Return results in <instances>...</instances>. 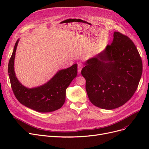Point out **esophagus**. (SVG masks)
<instances>
[{
    "mask_svg": "<svg viewBox=\"0 0 149 149\" xmlns=\"http://www.w3.org/2000/svg\"><path fill=\"white\" fill-rule=\"evenodd\" d=\"M82 68H83L82 63H78V72L80 73Z\"/></svg>",
    "mask_w": 149,
    "mask_h": 149,
    "instance_id": "esophagus-1",
    "label": "esophagus"
}]
</instances>
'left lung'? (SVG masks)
<instances>
[{"label":"left lung","instance_id":"obj_1","mask_svg":"<svg viewBox=\"0 0 149 149\" xmlns=\"http://www.w3.org/2000/svg\"><path fill=\"white\" fill-rule=\"evenodd\" d=\"M85 65L81 73L89 99L104 109H113L127 102L137 89L143 72L136 46L120 32H114L111 45Z\"/></svg>","mask_w":149,"mask_h":149}]
</instances>
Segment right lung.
Masks as SVG:
<instances>
[{"label":"right lung","mask_w":149,"mask_h":149,"mask_svg":"<svg viewBox=\"0 0 149 149\" xmlns=\"http://www.w3.org/2000/svg\"><path fill=\"white\" fill-rule=\"evenodd\" d=\"M19 40L15 44L8 63L11 86L19 102L39 112H49L60 109L65 101L66 89L77 75V65L58 71L48 83L40 87L28 89L21 84L14 70V61Z\"/></svg>","instance_id":"obj_1"}]
</instances>
